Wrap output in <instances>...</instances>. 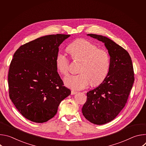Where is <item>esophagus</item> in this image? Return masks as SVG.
<instances>
[{
    "label": "esophagus",
    "mask_w": 146,
    "mask_h": 146,
    "mask_svg": "<svg viewBox=\"0 0 146 146\" xmlns=\"http://www.w3.org/2000/svg\"><path fill=\"white\" fill-rule=\"evenodd\" d=\"M76 94H77V92H76V91H74V90H72V91H71V94H72V95H75Z\"/></svg>",
    "instance_id": "obj_1"
}]
</instances>
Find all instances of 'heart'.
I'll list each match as a JSON object with an SVG mask.
<instances>
[{
    "label": "heart",
    "instance_id": "heart-1",
    "mask_svg": "<svg viewBox=\"0 0 146 146\" xmlns=\"http://www.w3.org/2000/svg\"><path fill=\"white\" fill-rule=\"evenodd\" d=\"M68 51L76 61L81 62L80 73L69 76L65 79V85L73 90H80L88 86H97L106 78L110 68V57L105 50L99 49L95 44L85 39H78L70 44ZM55 65L64 76L69 73L70 60L66 55L59 52Z\"/></svg>",
    "mask_w": 146,
    "mask_h": 146
}]
</instances>
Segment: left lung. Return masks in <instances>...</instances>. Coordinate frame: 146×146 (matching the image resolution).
I'll return each mask as SVG.
<instances>
[{
  "mask_svg": "<svg viewBox=\"0 0 146 146\" xmlns=\"http://www.w3.org/2000/svg\"><path fill=\"white\" fill-rule=\"evenodd\" d=\"M87 35L104 43L110 56L106 78L87 93V101L82 108L87 120L103 125L114 119L125 106L135 80L133 68L129 53L114 41L102 35Z\"/></svg>",
  "mask_w": 146,
  "mask_h": 146,
  "instance_id": "1",
  "label": "left lung"
}]
</instances>
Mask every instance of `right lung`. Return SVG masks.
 <instances>
[{"label": "right lung", "instance_id": "obj_1", "mask_svg": "<svg viewBox=\"0 0 146 146\" xmlns=\"http://www.w3.org/2000/svg\"><path fill=\"white\" fill-rule=\"evenodd\" d=\"M70 35H50L21 47L9 68V96L24 117L43 123L56 114L60 102L71 93L57 72L59 46Z\"/></svg>", "mask_w": 146, "mask_h": 146}]
</instances>
